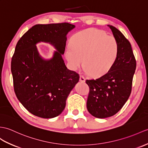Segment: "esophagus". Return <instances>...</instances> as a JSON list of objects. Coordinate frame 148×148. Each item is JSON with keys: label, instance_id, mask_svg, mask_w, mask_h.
<instances>
[{"label": "esophagus", "instance_id": "1", "mask_svg": "<svg viewBox=\"0 0 148 148\" xmlns=\"http://www.w3.org/2000/svg\"><path fill=\"white\" fill-rule=\"evenodd\" d=\"M85 77L83 76L82 75H80V78H79V81L82 82H85Z\"/></svg>", "mask_w": 148, "mask_h": 148}]
</instances>
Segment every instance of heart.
Masks as SVG:
<instances>
[{"instance_id":"obj_1","label":"heart","mask_w":148,"mask_h":148,"mask_svg":"<svg viewBox=\"0 0 148 148\" xmlns=\"http://www.w3.org/2000/svg\"><path fill=\"white\" fill-rule=\"evenodd\" d=\"M119 43L113 36L95 28L75 33L64 55L70 67L76 70L83 62L84 71L93 77H101L111 69L119 56Z\"/></svg>"}]
</instances>
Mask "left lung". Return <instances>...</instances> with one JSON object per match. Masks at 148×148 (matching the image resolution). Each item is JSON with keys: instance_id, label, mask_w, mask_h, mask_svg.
Returning a JSON list of instances; mask_svg holds the SVG:
<instances>
[{"instance_id": "obj_1", "label": "left lung", "mask_w": 148, "mask_h": 148, "mask_svg": "<svg viewBox=\"0 0 148 148\" xmlns=\"http://www.w3.org/2000/svg\"><path fill=\"white\" fill-rule=\"evenodd\" d=\"M119 43V56L107 73L97 79H87L90 88L87 109L99 119L116 114L131 93L136 60L131 45L124 35L114 26L108 25Z\"/></svg>"}]
</instances>
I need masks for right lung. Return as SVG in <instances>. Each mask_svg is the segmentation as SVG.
Instances as JSON below:
<instances>
[{
  "label": "right lung",
  "instance_id": "1",
  "mask_svg": "<svg viewBox=\"0 0 148 148\" xmlns=\"http://www.w3.org/2000/svg\"><path fill=\"white\" fill-rule=\"evenodd\" d=\"M74 27L67 23L36 25L16 44L11 60L14 90L21 103L34 115L51 119L60 115L79 80V74L69 70L62 58L66 35ZM40 41L56 47L59 51L51 60L44 61L39 56L35 45Z\"/></svg>",
  "mask_w": 148,
  "mask_h": 148
}]
</instances>
